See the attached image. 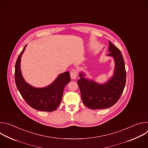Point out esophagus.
Returning <instances> with one entry per match:
<instances>
[{
	"label": "esophagus",
	"mask_w": 148,
	"mask_h": 148,
	"mask_svg": "<svg viewBox=\"0 0 148 148\" xmlns=\"http://www.w3.org/2000/svg\"><path fill=\"white\" fill-rule=\"evenodd\" d=\"M70 76L72 79H75L77 76V71L76 70L73 69L70 72Z\"/></svg>",
	"instance_id": "obj_1"
}]
</instances>
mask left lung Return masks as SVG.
Instances as JSON below:
<instances>
[{
    "instance_id": "8db88e82",
    "label": "left lung",
    "mask_w": 148,
    "mask_h": 148,
    "mask_svg": "<svg viewBox=\"0 0 148 148\" xmlns=\"http://www.w3.org/2000/svg\"><path fill=\"white\" fill-rule=\"evenodd\" d=\"M108 56L114 58L115 69L114 75L106 82L100 84L84 78L83 73L79 74L77 81L81 99L88 108L91 110L105 109L111 107L121 97L126 83L125 62L121 51L109 41Z\"/></svg>"
}]
</instances>
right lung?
<instances>
[{"mask_svg":"<svg viewBox=\"0 0 148 148\" xmlns=\"http://www.w3.org/2000/svg\"><path fill=\"white\" fill-rule=\"evenodd\" d=\"M26 45L18 56L14 71L16 87L25 101L30 106L38 111L52 112L58 107L65 86L71 81L70 73L66 71L60 74L50 86L45 88H35L24 79L20 70V60Z\"/></svg>","mask_w":148,"mask_h":148,"instance_id":"add662e5","label":"right lung"}]
</instances>
